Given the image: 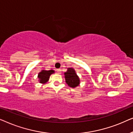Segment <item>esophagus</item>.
<instances>
[{
    "instance_id": "1",
    "label": "esophagus",
    "mask_w": 133,
    "mask_h": 133,
    "mask_svg": "<svg viewBox=\"0 0 133 133\" xmlns=\"http://www.w3.org/2000/svg\"><path fill=\"white\" fill-rule=\"evenodd\" d=\"M56 71L57 72L58 74H61V69H57V70H56Z\"/></svg>"
}]
</instances>
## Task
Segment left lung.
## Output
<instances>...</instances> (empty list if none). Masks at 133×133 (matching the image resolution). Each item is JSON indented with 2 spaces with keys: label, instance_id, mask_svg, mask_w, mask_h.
<instances>
[{
  "label": "left lung",
  "instance_id": "obj_1",
  "mask_svg": "<svg viewBox=\"0 0 133 133\" xmlns=\"http://www.w3.org/2000/svg\"><path fill=\"white\" fill-rule=\"evenodd\" d=\"M65 82L69 87L72 88L79 86L80 83L79 77L76 74V71L72 68H68L67 71L64 73Z\"/></svg>",
  "mask_w": 133,
  "mask_h": 133
}]
</instances>
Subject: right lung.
<instances>
[{"instance_id": "1", "label": "right lung", "mask_w": 133, "mask_h": 133, "mask_svg": "<svg viewBox=\"0 0 133 133\" xmlns=\"http://www.w3.org/2000/svg\"><path fill=\"white\" fill-rule=\"evenodd\" d=\"M54 73V71L52 70H42L41 72L38 74V78L39 81L41 83H45L48 81L49 78L51 74Z\"/></svg>"}]
</instances>
